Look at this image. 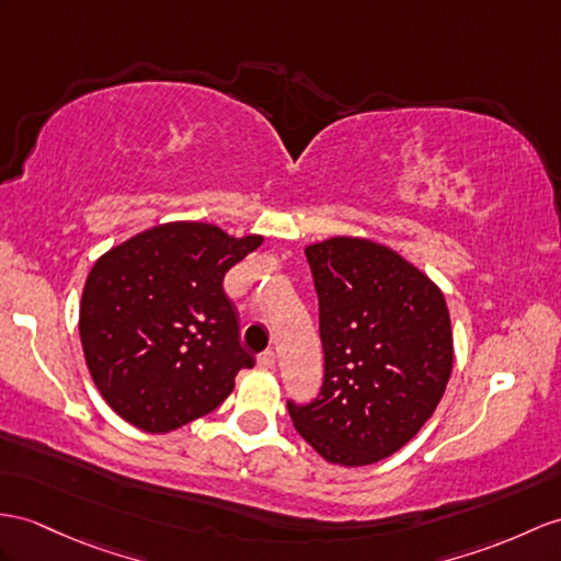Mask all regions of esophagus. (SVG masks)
I'll use <instances>...</instances> for the list:
<instances>
[{
	"mask_svg": "<svg viewBox=\"0 0 561 561\" xmlns=\"http://www.w3.org/2000/svg\"><path fill=\"white\" fill-rule=\"evenodd\" d=\"M256 364L262 366V368H273V366H276V352H273V350H264V352L256 357Z\"/></svg>",
	"mask_w": 561,
	"mask_h": 561,
	"instance_id": "esophagus-1",
	"label": "esophagus"
}]
</instances>
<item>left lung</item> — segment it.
<instances>
[{
	"label": "left lung",
	"instance_id": "8db88e82",
	"mask_svg": "<svg viewBox=\"0 0 561 561\" xmlns=\"http://www.w3.org/2000/svg\"><path fill=\"white\" fill-rule=\"evenodd\" d=\"M305 254L323 383L288 412L323 459L364 467L398 453L438 407L453 371L449 311L438 285L383 244L331 238Z\"/></svg>",
	"mask_w": 561,
	"mask_h": 561
}]
</instances>
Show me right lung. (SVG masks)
Listing matches in <instances>:
<instances>
[{"mask_svg":"<svg viewBox=\"0 0 561 561\" xmlns=\"http://www.w3.org/2000/svg\"><path fill=\"white\" fill-rule=\"evenodd\" d=\"M262 238L209 224H163L98 259L80 302V343L94 386L147 433L214 412L254 357L242 347L226 273Z\"/></svg>","mask_w":561,"mask_h":561,"instance_id":"add662e5","label":"right lung"}]
</instances>
